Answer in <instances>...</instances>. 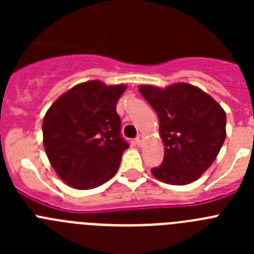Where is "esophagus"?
I'll list each match as a JSON object with an SVG mask.
<instances>
[{
    "instance_id": "1",
    "label": "esophagus",
    "mask_w": 254,
    "mask_h": 254,
    "mask_svg": "<svg viewBox=\"0 0 254 254\" xmlns=\"http://www.w3.org/2000/svg\"><path fill=\"white\" fill-rule=\"evenodd\" d=\"M134 142H136V145H137V146H141V145H142V142H143L142 134H138L137 137H136V140H134Z\"/></svg>"
}]
</instances>
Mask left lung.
Listing matches in <instances>:
<instances>
[{"instance_id": "8db88e82", "label": "left lung", "mask_w": 254, "mask_h": 254, "mask_svg": "<svg viewBox=\"0 0 254 254\" xmlns=\"http://www.w3.org/2000/svg\"><path fill=\"white\" fill-rule=\"evenodd\" d=\"M141 95L159 117L164 160L152 176L168 185L197 181L210 168L226 137V114L219 103L193 85L165 89L141 85Z\"/></svg>"}]
</instances>
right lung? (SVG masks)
<instances>
[{
  "instance_id": "obj_1",
  "label": "right lung",
  "mask_w": 254,
  "mask_h": 254,
  "mask_svg": "<svg viewBox=\"0 0 254 254\" xmlns=\"http://www.w3.org/2000/svg\"><path fill=\"white\" fill-rule=\"evenodd\" d=\"M125 90V85L82 82L47 111L42 125L44 149L57 176L69 187H99L120 168L128 143L121 136L116 105Z\"/></svg>"
}]
</instances>
